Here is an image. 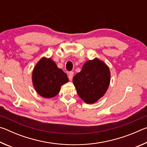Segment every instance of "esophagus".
Masks as SVG:
<instances>
[{"instance_id": "obj_1", "label": "esophagus", "mask_w": 147, "mask_h": 147, "mask_svg": "<svg viewBox=\"0 0 147 147\" xmlns=\"http://www.w3.org/2000/svg\"><path fill=\"white\" fill-rule=\"evenodd\" d=\"M73 75H74V72L73 71H71L69 72V74H68V78L69 80H72V78H73Z\"/></svg>"}]
</instances>
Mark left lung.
I'll return each mask as SVG.
<instances>
[{
	"label": "left lung",
	"instance_id": "obj_1",
	"mask_svg": "<svg viewBox=\"0 0 147 147\" xmlns=\"http://www.w3.org/2000/svg\"><path fill=\"white\" fill-rule=\"evenodd\" d=\"M76 92L88 104H93L102 96L108 88L110 72L108 67L98 59L86 61L81 71L73 77Z\"/></svg>",
	"mask_w": 147,
	"mask_h": 147
}]
</instances>
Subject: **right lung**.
I'll return each mask as SVG.
<instances>
[{
  "instance_id": "obj_1",
  "label": "right lung",
  "mask_w": 147,
  "mask_h": 147,
  "mask_svg": "<svg viewBox=\"0 0 147 147\" xmlns=\"http://www.w3.org/2000/svg\"><path fill=\"white\" fill-rule=\"evenodd\" d=\"M69 81L67 74L59 69L51 58L40 59L32 73V82L35 89L45 98L55 96L61 86Z\"/></svg>"
}]
</instances>
